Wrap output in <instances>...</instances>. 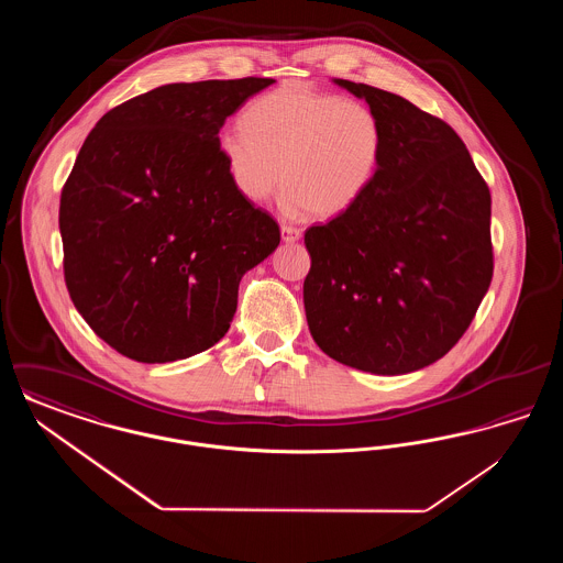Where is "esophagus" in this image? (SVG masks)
I'll list each match as a JSON object with an SVG mask.
<instances>
[{"instance_id":"34e87169","label":"esophagus","mask_w":563,"mask_h":563,"mask_svg":"<svg viewBox=\"0 0 563 563\" xmlns=\"http://www.w3.org/2000/svg\"><path fill=\"white\" fill-rule=\"evenodd\" d=\"M280 234H283V242H287V244L301 239V230H297L294 225H280Z\"/></svg>"}]
</instances>
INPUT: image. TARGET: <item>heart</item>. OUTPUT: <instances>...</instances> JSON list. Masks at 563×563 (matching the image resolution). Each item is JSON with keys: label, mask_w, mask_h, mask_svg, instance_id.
Listing matches in <instances>:
<instances>
[{"label": "heart", "mask_w": 563, "mask_h": 563, "mask_svg": "<svg viewBox=\"0 0 563 563\" xmlns=\"http://www.w3.org/2000/svg\"><path fill=\"white\" fill-rule=\"evenodd\" d=\"M219 154L244 200L262 202L280 186L291 211L331 219L372 188L384 129L363 101L308 86H280L244 111V126H225Z\"/></svg>", "instance_id": "heart-1"}]
</instances>
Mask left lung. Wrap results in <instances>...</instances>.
Returning <instances> with one entry per match:
<instances>
[{"label":"left lung","instance_id":"8db88e82","mask_svg":"<svg viewBox=\"0 0 563 563\" xmlns=\"http://www.w3.org/2000/svg\"><path fill=\"white\" fill-rule=\"evenodd\" d=\"M333 81L377 113L384 152L365 196L306 230L308 327L342 365L418 372L454 349L489 289L492 196L450 124L399 95Z\"/></svg>","mask_w":563,"mask_h":563}]
</instances>
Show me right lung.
<instances>
[{
    "mask_svg": "<svg viewBox=\"0 0 563 563\" xmlns=\"http://www.w3.org/2000/svg\"><path fill=\"white\" fill-rule=\"evenodd\" d=\"M272 78L166 84L108 111L60 191L63 268L81 319L139 363H170L230 329L244 272L278 223L234 188L217 136Z\"/></svg>",
    "mask_w": 563,
    "mask_h": 563,
    "instance_id": "right-lung-1",
    "label": "right lung"
}]
</instances>
